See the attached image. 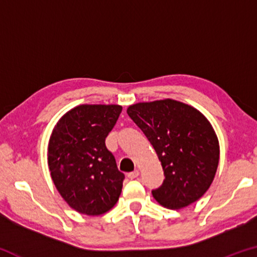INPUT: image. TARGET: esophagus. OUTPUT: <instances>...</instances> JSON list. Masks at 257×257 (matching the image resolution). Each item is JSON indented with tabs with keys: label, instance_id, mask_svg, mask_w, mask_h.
<instances>
[{
	"label": "esophagus",
	"instance_id": "esophagus-1",
	"mask_svg": "<svg viewBox=\"0 0 257 257\" xmlns=\"http://www.w3.org/2000/svg\"><path fill=\"white\" fill-rule=\"evenodd\" d=\"M139 176V171L138 170H135V171H133V172H130V173H128V178L129 179H136V178Z\"/></svg>",
	"mask_w": 257,
	"mask_h": 257
}]
</instances>
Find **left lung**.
I'll return each instance as SVG.
<instances>
[{
  "instance_id": "obj_1",
  "label": "left lung",
  "mask_w": 257,
  "mask_h": 257,
  "mask_svg": "<svg viewBox=\"0 0 257 257\" xmlns=\"http://www.w3.org/2000/svg\"><path fill=\"white\" fill-rule=\"evenodd\" d=\"M128 115L158 154L165 179L153 197L168 208H182L210 188L219 165L214 129L196 108L175 99L137 103Z\"/></svg>"
}]
</instances>
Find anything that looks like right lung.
Instances as JSON below:
<instances>
[{
    "label": "right lung",
    "instance_id": "obj_1",
    "mask_svg": "<svg viewBox=\"0 0 257 257\" xmlns=\"http://www.w3.org/2000/svg\"><path fill=\"white\" fill-rule=\"evenodd\" d=\"M122 106L82 104L68 111L52 132L47 162L56 189L69 206L86 215L115 205L124 175L118 170L105 138Z\"/></svg>",
    "mask_w": 257,
    "mask_h": 257
}]
</instances>
